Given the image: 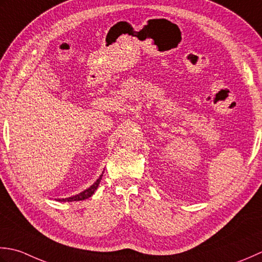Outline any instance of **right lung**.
I'll return each mask as SVG.
<instances>
[{
  "label": "right lung",
  "instance_id": "1",
  "mask_svg": "<svg viewBox=\"0 0 262 262\" xmlns=\"http://www.w3.org/2000/svg\"><path fill=\"white\" fill-rule=\"evenodd\" d=\"M101 176H103V173H101V175L99 176V178L97 179V181H96V182H95L93 185H90L88 189L83 190L82 192H80L79 194L69 196V198H66V199H57V201H62V202H72V201H80V200H84V199L90 198V196H92V195L95 193V191L97 190L98 185H99L100 181H101Z\"/></svg>",
  "mask_w": 262,
  "mask_h": 262
}]
</instances>
